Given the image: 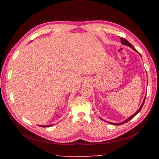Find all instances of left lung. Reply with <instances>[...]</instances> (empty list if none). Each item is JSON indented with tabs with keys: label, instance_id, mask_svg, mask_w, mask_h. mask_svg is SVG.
Instances as JSON below:
<instances>
[{
	"label": "left lung",
	"instance_id": "1",
	"mask_svg": "<svg viewBox=\"0 0 159 159\" xmlns=\"http://www.w3.org/2000/svg\"><path fill=\"white\" fill-rule=\"evenodd\" d=\"M121 44H124V45H125V46H129L130 48H131L133 49V50H134V51H136L137 53H139V54L141 56V54L140 53H139L135 48H134V46L131 44V43H129L126 39H125V38H121ZM146 98V97H145ZM145 99H144V100H143V103H142V105H141V106L140 107V108H139V109H138V111H137L134 113V114H133V115H131V117H129L127 119H126L125 121H123V122H121V123H111V122H108L109 123H110V124H112V125H122V124H124V123H127V122H128L129 120H131V119H132L134 116H135V115H137V114H138V113L141 110V109H142V107H143V105H144V103H145Z\"/></svg>",
	"mask_w": 159,
	"mask_h": 159
}]
</instances>
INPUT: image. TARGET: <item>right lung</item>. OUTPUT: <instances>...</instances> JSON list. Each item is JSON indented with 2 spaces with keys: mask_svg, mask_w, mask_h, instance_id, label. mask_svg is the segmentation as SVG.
Returning <instances> with one entry per match:
<instances>
[{
  "mask_svg": "<svg viewBox=\"0 0 159 159\" xmlns=\"http://www.w3.org/2000/svg\"><path fill=\"white\" fill-rule=\"evenodd\" d=\"M53 125H40V127H51Z\"/></svg>",
  "mask_w": 159,
  "mask_h": 159,
  "instance_id": "obj_1",
  "label": "right lung"
}]
</instances>
